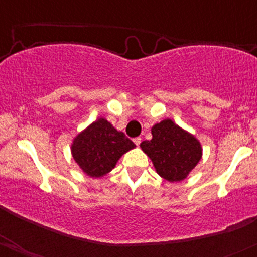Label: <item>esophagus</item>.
<instances>
[{"instance_id":"1","label":"esophagus","mask_w":257,"mask_h":257,"mask_svg":"<svg viewBox=\"0 0 257 257\" xmlns=\"http://www.w3.org/2000/svg\"><path fill=\"white\" fill-rule=\"evenodd\" d=\"M133 141H134V144H135V145L139 146V145H140V144H141V138H140V137H137V138H134V139H133Z\"/></svg>"}]
</instances>
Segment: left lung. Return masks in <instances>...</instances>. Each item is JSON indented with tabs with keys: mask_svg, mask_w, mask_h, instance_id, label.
<instances>
[{
	"mask_svg": "<svg viewBox=\"0 0 257 257\" xmlns=\"http://www.w3.org/2000/svg\"><path fill=\"white\" fill-rule=\"evenodd\" d=\"M151 133V140L143 141L140 147L151 158L156 172L170 182L187 178L202 158L199 141L172 119L155 124Z\"/></svg>",
	"mask_w": 257,
	"mask_h": 257,
	"instance_id": "8db88e82",
	"label": "left lung"
}]
</instances>
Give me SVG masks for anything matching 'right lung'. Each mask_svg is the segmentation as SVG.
<instances>
[{
    "instance_id": "add662e5",
    "label": "right lung",
    "mask_w": 257,
    "mask_h": 257,
    "mask_svg": "<svg viewBox=\"0 0 257 257\" xmlns=\"http://www.w3.org/2000/svg\"><path fill=\"white\" fill-rule=\"evenodd\" d=\"M134 147L135 144L124 133L114 129L105 118H99L75 138L71 152L87 175L101 178L113 169L122 155Z\"/></svg>"
}]
</instances>
